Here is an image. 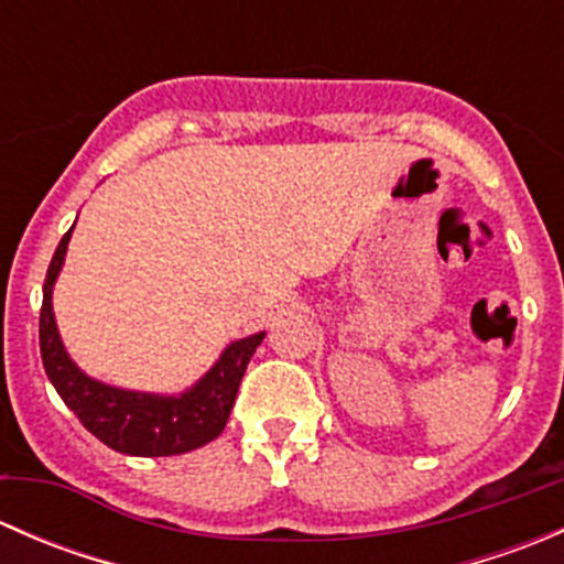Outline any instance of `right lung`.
Returning <instances> with one entry per match:
<instances>
[{
	"label": "right lung",
	"instance_id": "1",
	"mask_svg": "<svg viewBox=\"0 0 564 564\" xmlns=\"http://www.w3.org/2000/svg\"><path fill=\"white\" fill-rule=\"evenodd\" d=\"M70 235L73 229L56 246L45 272L43 308H40V357L62 401L73 409L89 434L124 456H180L213 442L229 423L242 373L264 333L235 340L220 355L213 371L180 398L147 395V392L117 390L95 382L67 357L51 311V289L65 261Z\"/></svg>",
	"mask_w": 564,
	"mask_h": 564
}]
</instances>
